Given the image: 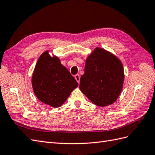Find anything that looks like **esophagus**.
<instances>
[{
  "instance_id": "esophagus-1",
  "label": "esophagus",
  "mask_w": 155,
  "mask_h": 155,
  "mask_svg": "<svg viewBox=\"0 0 155 155\" xmlns=\"http://www.w3.org/2000/svg\"><path fill=\"white\" fill-rule=\"evenodd\" d=\"M80 75H79L78 74H76L74 76V78H75V80H76L77 82H78V83H79L80 82Z\"/></svg>"
}]
</instances>
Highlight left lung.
Segmentation results:
<instances>
[{
	"instance_id": "obj_1",
	"label": "left lung",
	"mask_w": 155,
	"mask_h": 155,
	"mask_svg": "<svg viewBox=\"0 0 155 155\" xmlns=\"http://www.w3.org/2000/svg\"><path fill=\"white\" fill-rule=\"evenodd\" d=\"M124 78L121 61L105 50L97 48L86 59L79 87L94 104L105 107L117 100Z\"/></svg>"
}]
</instances>
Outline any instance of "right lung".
I'll use <instances>...</instances> for the list:
<instances>
[{"instance_id":"1","label":"right lung","mask_w":155,"mask_h":155,"mask_svg":"<svg viewBox=\"0 0 155 155\" xmlns=\"http://www.w3.org/2000/svg\"><path fill=\"white\" fill-rule=\"evenodd\" d=\"M34 92L40 101L53 107L64 103L78 86L69 71L57 57L51 58L46 51L37 63L32 77Z\"/></svg>"}]
</instances>
